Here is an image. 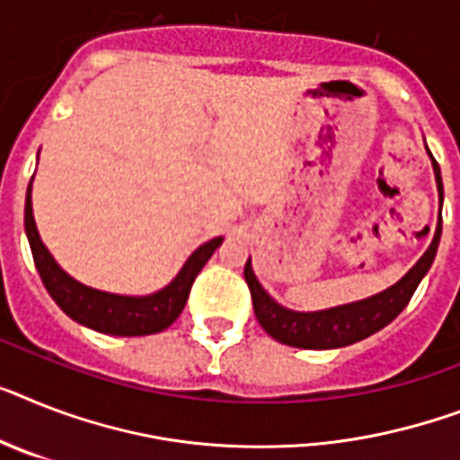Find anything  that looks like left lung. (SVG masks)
I'll return each instance as SVG.
<instances>
[{
  "label": "left lung",
  "instance_id": "obj_1",
  "mask_svg": "<svg viewBox=\"0 0 460 460\" xmlns=\"http://www.w3.org/2000/svg\"><path fill=\"white\" fill-rule=\"evenodd\" d=\"M432 166H435L439 202H442V176H439V166L435 159H432ZM439 208H442V204H439ZM439 237H442V214H439L438 230H435V237H432L428 252L419 258V263L413 265L400 282L381 291V294L371 296V298L350 303V305L332 307V310H322V313H294V310L277 305L270 296L265 294L263 287L258 284L252 263L246 261L244 279L249 284V291H252L258 324L279 343L305 348V350H329V348L358 343L371 333L381 332L383 326L390 324L407 307L420 279L430 270L435 253H438Z\"/></svg>",
  "mask_w": 460,
  "mask_h": 460
}]
</instances>
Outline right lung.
<instances>
[{"label": "right lung", "mask_w": 460, "mask_h": 460, "mask_svg": "<svg viewBox=\"0 0 460 460\" xmlns=\"http://www.w3.org/2000/svg\"><path fill=\"white\" fill-rule=\"evenodd\" d=\"M30 185L28 195H25V233H28L30 249H32L34 265H37L41 282L53 301L58 303L60 310L70 314L72 320L101 333H110V336H147V333L164 332L166 326L173 324L188 303V294L192 289L195 277L199 275L204 263L223 242V237H216L199 246L188 258V263L178 272L176 279L157 294L140 296V298L105 294V291L91 289L66 275L53 261L51 253L47 252V246L41 244L37 226H34Z\"/></svg>", "instance_id": "add662e5"}]
</instances>
